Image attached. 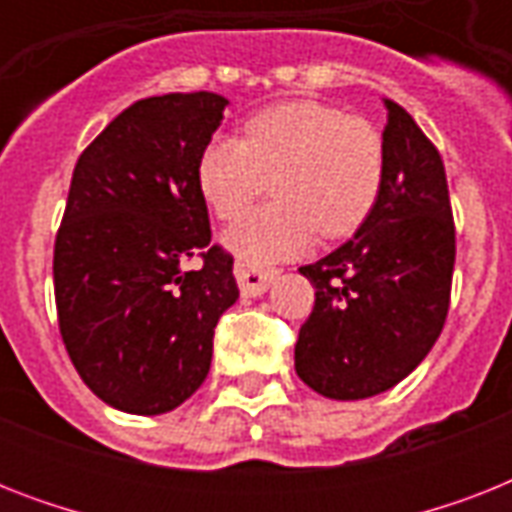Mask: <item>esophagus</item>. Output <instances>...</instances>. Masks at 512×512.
Returning a JSON list of instances; mask_svg holds the SVG:
<instances>
[{"label": "esophagus", "instance_id": "obj_1", "mask_svg": "<svg viewBox=\"0 0 512 512\" xmlns=\"http://www.w3.org/2000/svg\"><path fill=\"white\" fill-rule=\"evenodd\" d=\"M276 279V271L271 268H255V265L236 263V281L244 297L263 295L265 289L271 287V281Z\"/></svg>", "mask_w": 512, "mask_h": 512}]
</instances>
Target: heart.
I'll return each instance as SVG.
<instances>
[{
  "instance_id": "heart-1",
  "label": "heart",
  "mask_w": 512,
  "mask_h": 512,
  "mask_svg": "<svg viewBox=\"0 0 512 512\" xmlns=\"http://www.w3.org/2000/svg\"><path fill=\"white\" fill-rule=\"evenodd\" d=\"M385 143L366 116L327 103H284L244 124V140H209L199 188L220 220H236L273 180L276 199L233 225L225 244L247 265H268L311 247L316 233L342 239L374 209Z\"/></svg>"
}]
</instances>
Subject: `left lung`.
<instances>
[{"label":"left lung","mask_w":512,"mask_h":512,"mask_svg":"<svg viewBox=\"0 0 512 512\" xmlns=\"http://www.w3.org/2000/svg\"><path fill=\"white\" fill-rule=\"evenodd\" d=\"M388 122L380 199L356 236L300 273L316 303L295 345V369L340 401L393 388L428 356L446 324L454 215L444 162L412 116L382 100Z\"/></svg>","instance_id":"8db88e82"}]
</instances>
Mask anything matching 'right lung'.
I'll return each mask as SVG.
<instances>
[{
	"instance_id": "1",
	"label": "right lung",
	"mask_w": 512,
	"mask_h": 512,
	"mask_svg": "<svg viewBox=\"0 0 512 512\" xmlns=\"http://www.w3.org/2000/svg\"><path fill=\"white\" fill-rule=\"evenodd\" d=\"M225 106L215 92L138 100L74 167L52 255L58 327L84 385L122 412L164 414L191 398L239 297L199 188Z\"/></svg>"
}]
</instances>
